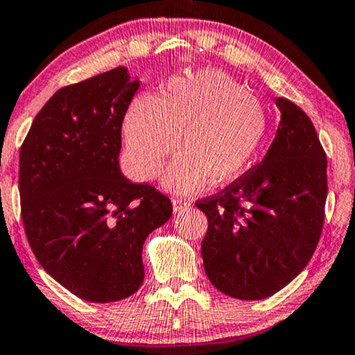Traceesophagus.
<instances>
[{
    "instance_id": "obj_1",
    "label": "esophagus",
    "mask_w": 355,
    "mask_h": 355,
    "mask_svg": "<svg viewBox=\"0 0 355 355\" xmlns=\"http://www.w3.org/2000/svg\"><path fill=\"white\" fill-rule=\"evenodd\" d=\"M172 205H173V213H178V211L188 208V206H190L191 203H190V201L182 200V198H173Z\"/></svg>"
}]
</instances>
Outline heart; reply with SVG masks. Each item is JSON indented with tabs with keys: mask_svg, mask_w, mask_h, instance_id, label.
<instances>
[{
	"mask_svg": "<svg viewBox=\"0 0 355 355\" xmlns=\"http://www.w3.org/2000/svg\"><path fill=\"white\" fill-rule=\"evenodd\" d=\"M266 129L257 98L221 70H201L168 80L160 96H137L124 116L123 139L129 165L144 180L180 147L162 183L173 193H193L209 178L223 185L244 173Z\"/></svg>",
	"mask_w": 355,
	"mask_h": 355,
	"instance_id": "heart-1",
	"label": "heart"
}]
</instances>
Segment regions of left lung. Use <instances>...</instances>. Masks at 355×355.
Returning a JSON list of instances; mask_svg holds the SVG:
<instances>
[{"instance_id": "8db88e82", "label": "left lung", "mask_w": 355, "mask_h": 355, "mask_svg": "<svg viewBox=\"0 0 355 355\" xmlns=\"http://www.w3.org/2000/svg\"><path fill=\"white\" fill-rule=\"evenodd\" d=\"M280 123L262 162L196 206L208 218L201 257L209 282L239 300H263L308 266L327 196L326 154L302 107L277 98Z\"/></svg>"}]
</instances>
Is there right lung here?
<instances>
[{
    "label": "right lung",
    "instance_id": "add662e5",
    "mask_svg": "<svg viewBox=\"0 0 355 355\" xmlns=\"http://www.w3.org/2000/svg\"><path fill=\"white\" fill-rule=\"evenodd\" d=\"M139 87L141 80L116 67L58 89L19 152L31 249L53 280L87 302L136 293L146 237L172 216L167 196L119 167L121 125Z\"/></svg>",
    "mask_w": 355,
    "mask_h": 355
}]
</instances>
